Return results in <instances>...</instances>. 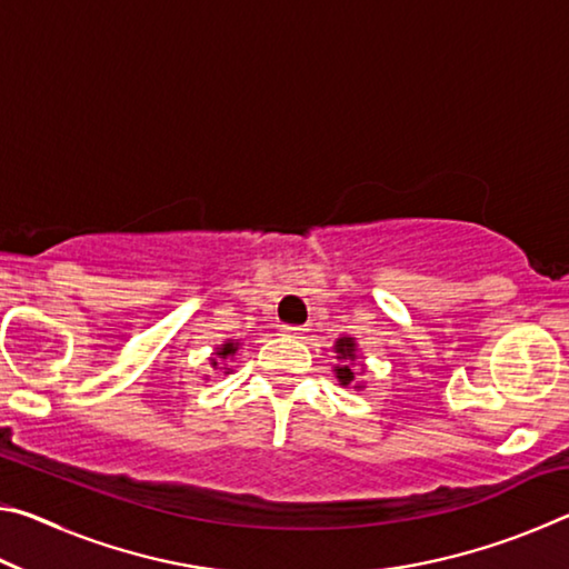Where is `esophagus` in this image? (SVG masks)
Masks as SVG:
<instances>
[{"mask_svg": "<svg viewBox=\"0 0 569 569\" xmlns=\"http://www.w3.org/2000/svg\"><path fill=\"white\" fill-rule=\"evenodd\" d=\"M281 331L283 333H288V336H301L306 329H303V326H293V323H283L281 326Z\"/></svg>", "mask_w": 569, "mask_h": 569, "instance_id": "obj_1", "label": "esophagus"}]
</instances>
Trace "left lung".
Returning <instances> with one entry per match:
<instances>
[{"instance_id":"left-lung-1","label":"left lung","mask_w":569,"mask_h":569,"mask_svg":"<svg viewBox=\"0 0 569 569\" xmlns=\"http://www.w3.org/2000/svg\"><path fill=\"white\" fill-rule=\"evenodd\" d=\"M336 353H339V359H346V363L336 366V377H339V381L343 383V387H349V383L353 381V371H351V366H349V359L353 361V356H356L353 339H339V341H336Z\"/></svg>"}]
</instances>
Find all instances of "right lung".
<instances>
[{
	"instance_id": "obj_1",
	"label": "right lung",
	"mask_w": 569,
	"mask_h": 569,
	"mask_svg": "<svg viewBox=\"0 0 569 569\" xmlns=\"http://www.w3.org/2000/svg\"><path fill=\"white\" fill-rule=\"evenodd\" d=\"M238 351V343H223V349H220L218 351V356H220V359H228V356L230 353H236ZM218 361H213V366H216Z\"/></svg>"
}]
</instances>
